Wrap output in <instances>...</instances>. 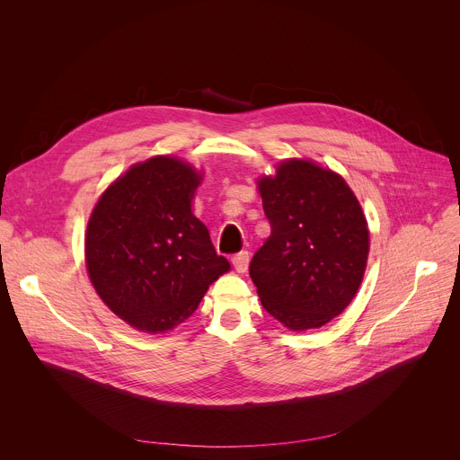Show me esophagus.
Returning <instances> with one entry per match:
<instances>
[{
	"label": "esophagus",
	"mask_w": 460,
	"mask_h": 460,
	"mask_svg": "<svg viewBox=\"0 0 460 460\" xmlns=\"http://www.w3.org/2000/svg\"><path fill=\"white\" fill-rule=\"evenodd\" d=\"M249 260H251V256H249L247 251L234 254V256H233V266H234V270H236L238 273H245L247 268H249Z\"/></svg>",
	"instance_id": "34e87169"
}]
</instances>
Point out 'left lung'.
I'll return each mask as SVG.
<instances>
[{"label":"left lung","instance_id":"1","mask_svg":"<svg viewBox=\"0 0 460 460\" xmlns=\"http://www.w3.org/2000/svg\"><path fill=\"white\" fill-rule=\"evenodd\" d=\"M271 234L249 275L264 309L291 332L318 330L355 298L369 227L348 181L309 158H288L256 180Z\"/></svg>","mask_w":460,"mask_h":460}]
</instances>
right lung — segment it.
<instances>
[{
  "label": "right lung",
  "instance_id": "right-lung-1",
  "mask_svg": "<svg viewBox=\"0 0 460 460\" xmlns=\"http://www.w3.org/2000/svg\"><path fill=\"white\" fill-rule=\"evenodd\" d=\"M202 180L189 162L158 155L111 181L89 217V280L102 302L142 333L174 330L231 270L192 213Z\"/></svg>",
  "mask_w": 460,
  "mask_h": 460
}]
</instances>
